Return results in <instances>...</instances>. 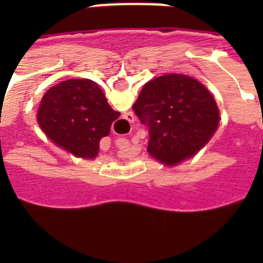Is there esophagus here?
<instances>
[{
    "label": "esophagus",
    "mask_w": 263,
    "mask_h": 263,
    "mask_svg": "<svg viewBox=\"0 0 263 263\" xmlns=\"http://www.w3.org/2000/svg\"><path fill=\"white\" fill-rule=\"evenodd\" d=\"M126 120L129 121V122H134V115H133V113H127Z\"/></svg>",
    "instance_id": "1"
}]
</instances>
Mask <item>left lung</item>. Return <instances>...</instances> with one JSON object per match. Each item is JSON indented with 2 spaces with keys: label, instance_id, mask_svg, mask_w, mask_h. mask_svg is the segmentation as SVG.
<instances>
[{
  "label": "left lung",
  "instance_id": "obj_1",
  "mask_svg": "<svg viewBox=\"0 0 263 263\" xmlns=\"http://www.w3.org/2000/svg\"><path fill=\"white\" fill-rule=\"evenodd\" d=\"M133 109L148 126L147 153L170 167L195 157L220 125V110L210 90L182 73L146 83Z\"/></svg>",
  "mask_w": 263,
  "mask_h": 263
}]
</instances>
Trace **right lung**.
<instances>
[{
    "instance_id": "1",
    "label": "right lung",
    "mask_w": 263,
    "mask_h": 263,
    "mask_svg": "<svg viewBox=\"0 0 263 263\" xmlns=\"http://www.w3.org/2000/svg\"><path fill=\"white\" fill-rule=\"evenodd\" d=\"M120 111L108 104L101 88L89 79H69L42 97L36 122L58 147L76 158L95 159L100 141L109 136Z\"/></svg>"
}]
</instances>
